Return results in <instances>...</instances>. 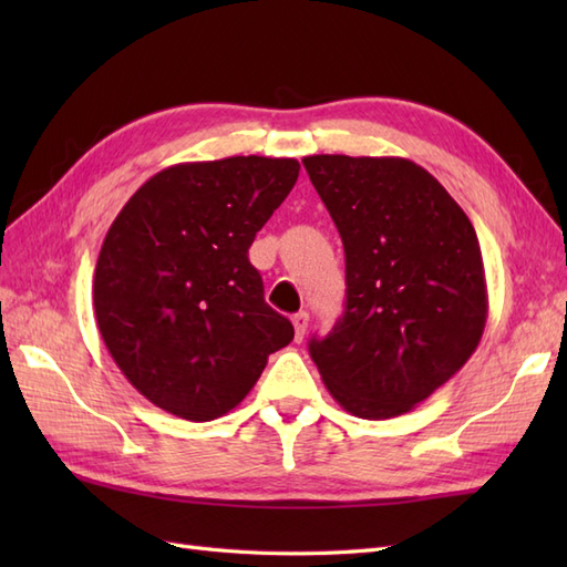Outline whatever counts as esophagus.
<instances>
[{
	"instance_id": "34e87169",
	"label": "esophagus",
	"mask_w": 567,
	"mask_h": 567,
	"mask_svg": "<svg viewBox=\"0 0 567 567\" xmlns=\"http://www.w3.org/2000/svg\"><path fill=\"white\" fill-rule=\"evenodd\" d=\"M292 327H295V341L302 343L305 333H307V327H309V315H307V311H297V315L292 317Z\"/></svg>"
}]
</instances>
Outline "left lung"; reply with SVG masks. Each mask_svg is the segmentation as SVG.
Instances as JSON below:
<instances>
[{
	"mask_svg": "<svg viewBox=\"0 0 567 567\" xmlns=\"http://www.w3.org/2000/svg\"><path fill=\"white\" fill-rule=\"evenodd\" d=\"M346 250V311L309 353L360 419L412 412L483 339L487 282L477 234L424 167L394 155H307Z\"/></svg>",
	"mask_w": 567,
	"mask_h": 567,
	"instance_id": "obj_1",
	"label": "left lung"
}]
</instances>
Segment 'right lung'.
<instances>
[{"label":"right lung","mask_w":567,"mask_h":567,"mask_svg":"<svg viewBox=\"0 0 567 567\" xmlns=\"http://www.w3.org/2000/svg\"><path fill=\"white\" fill-rule=\"evenodd\" d=\"M297 175L295 158L262 155L171 165L106 231L94 317L124 378L167 414L231 412L295 339L290 319L265 305L248 248Z\"/></svg>","instance_id":"obj_1"}]
</instances>
